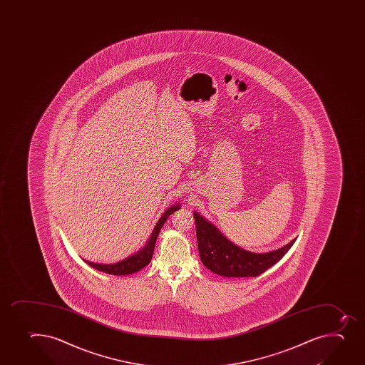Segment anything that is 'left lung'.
<instances>
[{"mask_svg": "<svg viewBox=\"0 0 365 365\" xmlns=\"http://www.w3.org/2000/svg\"><path fill=\"white\" fill-rule=\"evenodd\" d=\"M200 258L205 267L225 277H256L277 263L295 242V239L281 249L267 253L242 250L225 238L217 228L205 217L194 213Z\"/></svg>", "mask_w": 365, "mask_h": 365, "instance_id": "left-lung-1", "label": "left lung"}]
</instances>
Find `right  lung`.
Wrapping results in <instances>:
<instances>
[{
  "mask_svg": "<svg viewBox=\"0 0 365 365\" xmlns=\"http://www.w3.org/2000/svg\"><path fill=\"white\" fill-rule=\"evenodd\" d=\"M180 207L173 206L169 210H166L164 215L160 217V220L155 225V230L152 232L151 238L148 240V244L145 246L144 249L139 251L137 255L134 256L128 257L127 259L119 262L116 264H98L89 262V260L84 259L86 263L89 264L91 267H94L96 270L103 271L109 274H130L137 271L141 270L143 267H146L150 262H151L152 255H153V249H155V240L158 237L159 231L162 228L163 225L165 222L166 219L173 213L176 212Z\"/></svg>",
  "mask_w": 365,
  "mask_h": 365,
  "instance_id": "right-lung-1",
  "label": "right lung"
}]
</instances>
